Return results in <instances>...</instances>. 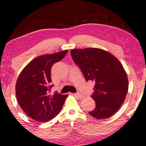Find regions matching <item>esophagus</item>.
<instances>
[{
    "instance_id": "esophagus-1",
    "label": "esophagus",
    "mask_w": 146,
    "mask_h": 146,
    "mask_svg": "<svg viewBox=\"0 0 146 146\" xmlns=\"http://www.w3.org/2000/svg\"><path fill=\"white\" fill-rule=\"evenodd\" d=\"M73 95H74V96H76V97H78V98H84V96L82 94H80V93H73Z\"/></svg>"
}]
</instances>
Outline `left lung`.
Listing matches in <instances>:
<instances>
[{
  "label": "left lung",
  "instance_id": "1",
  "mask_svg": "<svg viewBox=\"0 0 146 146\" xmlns=\"http://www.w3.org/2000/svg\"><path fill=\"white\" fill-rule=\"evenodd\" d=\"M71 57L86 82L94 81L91 97L95 108L88 112L98 119L111 117L119 109L128 90L126 73L113 55L97 48L72 49Z\"/></svg>",
  "mask_w": 146,
  "mask_h": 146
}]
</instances>
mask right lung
<instances>
[{"instance_id":"right-lung-1","label":"right lung","mask_w":146,"mask_h":146,"mask_svg":"<svg viewBox=\"0 0 146 146\" xmlns=\"http://www.w3.org/2000/svg\"><path fill=\"white\" fill-rule=\"evenodd\" d=\"M62 51L35 58L20 73L16 85V94L21 108L29 117L46 122L58 115L67 95L55 92L50 94L51 68L66 56Z\"/></svg>"}]
</instances>
